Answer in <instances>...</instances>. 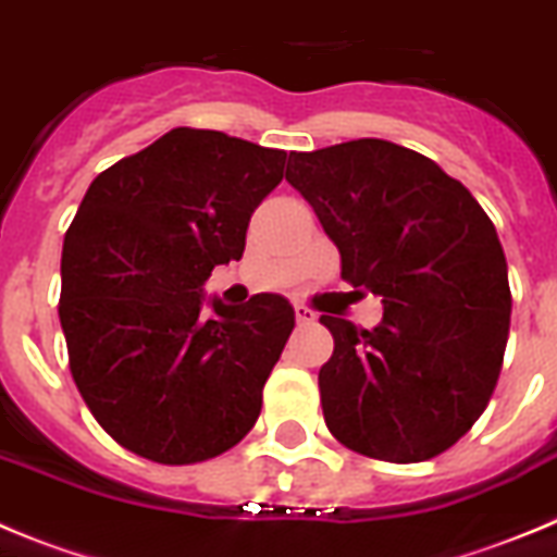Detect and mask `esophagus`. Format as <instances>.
Masks as SVG:
<instances>
[{
	"label": "esophagus",
	"mask_w": 557,
	"mask_h": 557,
	"mask_svg": "<svg viewBox=\"0 0 557 557\" xmlns=\"http://www.w3.org/2000/svg\"><path fill=\"white\" fill-rule=\"evenodd\" d=\"M294 315H297V324H313L315 322V313L305 305H294Z\"/></svg>",
	"instance_id": "obj_1"
}]
</instances>
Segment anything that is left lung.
Instances as JSON below:
<instances>
[{"instance_id": "obj_1", "label": "left lung", "mask_w": 557, "mask_h": 557, "mask_svg": "<svg viewBox=\"0 0 557 557\" xmlns=\"http://www.w3.org/2000/svg\"><path fill=\"white\" fill-rule=\"evenodd\" d=\"M285 172L341 252V277L383 297L374 330L324 313L327 430L352 453L419 463L458 444L488 405L510 330L494 222L433 160L380 138L290 152Z\"/></svg>"}]
</instances>
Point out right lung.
<instances>
[{
    "label": "right lung",
    "mask_w": 557,
    "mask_h": 557,
    "mask_svg": "<svg viewBox=\"0 0 557 557\" xmlns=\"http://www.w3.org/2000/svg\"><path fill=\"white\" fill-rule=\"evenodd\" d=\"M283 149L177 127L91 183L60 258L69 369L110 438L166 466L233 449L294 330L280 294L213 302V267L242 260L252 210L283 180Z\"/></svg>",
    "instance_id": "right-lung-1"
}]
</instances>
